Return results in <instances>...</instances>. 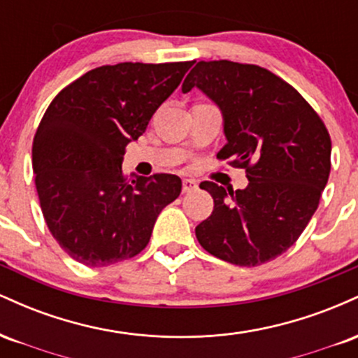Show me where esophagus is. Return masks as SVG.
Masks as SVG:
<instances>
[{
    "instance_id": "34e87169",
    "label": "esophagus",
    "mask_w": 358,
    "mask_h": 358,
    "mask_svg": "<svg viewBox=\"0 0 358 358\" xmlns=\"http://www.w3.org/2000/svg\"><path fill=\"white\" fill-rule=\"evenodd\" d=\"M196 187H199V183H196V180H193V178H183V193H188V192L196 190Z\"/></svg>"
}]
</instances>
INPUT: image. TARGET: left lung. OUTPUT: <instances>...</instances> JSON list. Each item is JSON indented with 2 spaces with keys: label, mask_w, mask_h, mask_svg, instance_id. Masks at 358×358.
<instances>
[{
  "label": "left lung",
  "mask_w": 358,
  "mask_h": 358,
  "mask_svg": "<svg viewBox=\"0 0 358 358\" xmlns=\"http://www.w3.org/2000/svg\"><path fill=\"white\" fill-rule=\"evenodd\" d=\"M202 89L224 114L220 162L244 168V190L202 182L212 215L196 225L200 245L231 264H264L286 252L316 208L331 168V139L293 85L252 64L200 60L182 90Z\"/></svg>",
  "instance_id": "obj_1"
}]
</instances>
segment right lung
<instances>
[{"instance_id":"right-lung-1","label":"right lung","mask_w":358,"mask_h":358,"mask_svg":"<svg viewBox=\"0 0 358 358\" xmlns=\"http://www.w3.org/2000/svg\"><path fill=\"white\" fill-rule=\"evenodd\" d=\"M193 62L102 65L64 87L45 110L31 146L45 224L89 268L138 256L159 212L178 199L176 175L127 176L122 155Z\"/></svg>"}]
</instances>
